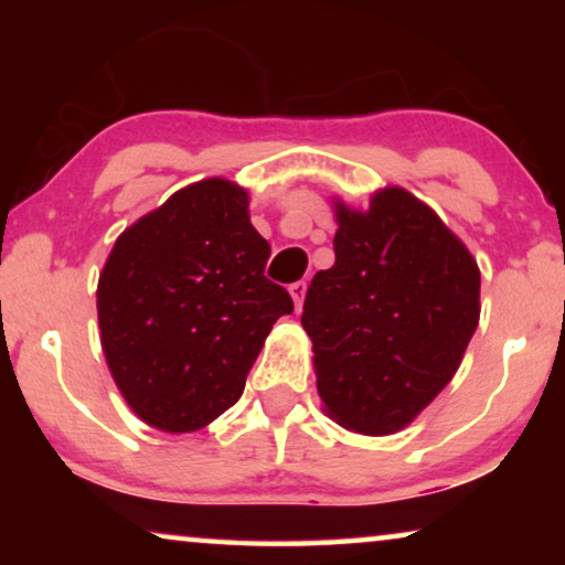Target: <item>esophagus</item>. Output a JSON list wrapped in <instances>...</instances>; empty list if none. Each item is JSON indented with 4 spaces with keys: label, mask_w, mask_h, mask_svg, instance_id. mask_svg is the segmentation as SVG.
<instances>
[{
    "label": "esophagus",
    "mask_w": 565,
    "mask_h": 565,
    "mask_svg": "<svg viewBox=\"0 0 565 565\" xmlns=\"http://www.w3.org/2000/svg\"><path fill=\"white\" fill-rule=\"evenodd\" d=\"M290 296H292V300H296V308L303 306V298H306V282H303V280L292 282V285H290Z\"/></svg>",
    "instance_id": "obj_1"
}]
</instances>
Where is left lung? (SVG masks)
Masks as SVG:
<instances>
[{
  "instance_id": "obj_1",
  "label": "left lung",
  "mask_w": 565,
  "mask_h": 565,
  "mask_svg": "<svg viewBox=\"0 0 565 565\" xmlns=\"http://www.w3.org/2000/svg\"><path fill=\"white\" fill-rule=\"evenodd\" d=\"M334 267L308 285L300 323L331 419L360 435L406 427L452 381L478 327L481 273L437 213L385 188L337 205Z\"/></svg>"
}]
</instances>
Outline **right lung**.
I'll return each mask as SVG.
<instances>
[{
	"label": "right lung",
	"mask_w": 565,
	"mask_h": 565,
	"mask_svg": "<svg viewBox=\"0 0 565 565\" xmlns=\"http://www.w3.org/2000/svg\"><path fill=\"white\" fill-rule=\"evenodd\" d=\"M246 207L234 182L190 184L122 231L99 275L107 365L151 427L195 431L234 406L273 323L292 313Z\"/></svg>",
	"instance_id": "right-lung-1"
}]
</instances>
